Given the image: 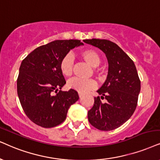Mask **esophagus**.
Wrapping results in <instances>:
<instances>
[{"label": "esophagus", "mask_w": 160, "mask_h": 160, "mask_svg": "<svg viewBox=\"0 0 160 160\" xmlns=\"http://www.w3.org/2000/svg\"><path fill=\"white\" fill-rule=\"evenodd\" d=\"M82 96H83V94H81V93H79V97H80V98H81Z\"/></svg>", "instance_id": "obj_1"}]
</instances>
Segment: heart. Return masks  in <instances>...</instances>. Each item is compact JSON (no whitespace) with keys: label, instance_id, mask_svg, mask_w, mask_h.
<instances>
[{"label":"heart","instance_id":"1","mask_svg":"<svg viewBox=\"0 0 160 160\" xmlns=\"http://www.w3.org/2000/svg\"><path fill=\"white\" fill-rule=\"evenodd\" d=\"M80 56L92 67H97L100 63V57L98 52L92 48H87L80 52ZM74 59L71 54H66L60 62V70L65 77H70L73 72ZM67 86L70 89H73L81 94H85L94 89L96 87V82L93 80H84L74 78L68 80Z\"/></svg>","mask_w":160,"mask_h":160}]
</instances>
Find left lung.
I'll list each match as a JSON object with an SVG mask.
<instances>
[{
	"mask_svg": "<svg viewBox=\"0 0 160 160\" xmlns=\"http://www.w3.org/2000/svg\"><path fill=\"white\" fill-rule=\"evenodd\" d=\"M102 50L108 62L106 80L98 90L94 106L88 112L91 125L100 131H112L125 123L134 114L140 92V80L134 62L116 43L108 40H84Z\"/></svg>",
	"mask_w": 160,
	"mask_h": 160,
	"instance_id": "left-lung-1",
	"label": "left lung"
}]
</instances>
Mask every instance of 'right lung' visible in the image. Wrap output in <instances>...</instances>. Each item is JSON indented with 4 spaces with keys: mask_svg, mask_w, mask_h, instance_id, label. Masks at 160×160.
I'll return each instance as SVG.
<instances>
[{
    "mask_svg": "<svg viewBox=\"0 0 160 160\" xmlns=\"http://www.w3.org/2000/svg\"><path fill=\"white\" fill-rule=\"evenodd\" d=\"M81 45L79 40H57L35 48L22 61L18 95L26 115L36 125L43 128L60 125L66 120L69 107L79 100L76 91L58 90L66 82L60 70V60Z\"/></svg>",
    "mask_w": 160,
    "mask_h": 160,
    "instance_id": "1",
    "label": "right lung"
}]
</instances>
